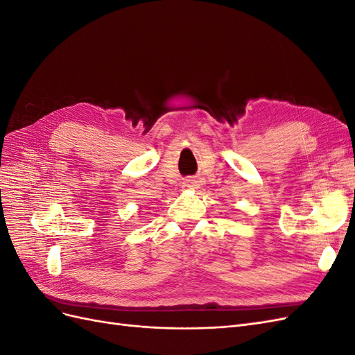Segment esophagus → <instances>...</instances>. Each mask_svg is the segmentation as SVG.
<instances>
[{"mask_svg": "<svg viewBox=\"0 0 355 355\" xmlns=\"http://www.w3.org/2000/svg\"><path fill=\"white\" fill-rule=\"evenodd\" d=\"M184 187H187V188H196L197 187V182L196 180H188V182H185Z\"/></svg>", "mask_w": 355, "mask_h": 355, "instance_id": "esophagus-1", "label": "esophagus"}]
</instances>
